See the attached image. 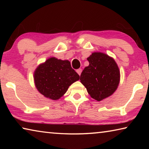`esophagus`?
Wrapping results in <instances>:
<instances>
[{
  "mask_svg": "<svg viewBox=\"0 0 149 149\" xmlns=\"http://www.w3.org/2000/svg\"><path fill=\"white\" fill-rule=\"evenodd\" d=\"M76 72H77V73L78 74H79V75H81V72H82V70L81 69V68H79V69H77V70H76Z\"/></svg>",
  "mask_w": 149,
  "mask_h": 149,
  "instance_id": "obj_1",
  "label": "esophagus"
}]
</instances>
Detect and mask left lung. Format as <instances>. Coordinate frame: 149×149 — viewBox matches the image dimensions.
<instances>
[{
  "instance_id": "left-lung-1",
  "label": "left lung",
  "mask_w": 149,
  "mask_h": 149,
  "mask_svg": "<svg viewBox=\"0 0 149 149\" xmlns=\"http://www.w3.org/2000/svg\"><path fill=\"white\" fill-rule=\"evenodd\" d=\"M89 65L80 75L81 83L93 99L100 101L112 95L120 83V70L115 60L102 52L87 58Z\"/></svg>"
}]
</instances>
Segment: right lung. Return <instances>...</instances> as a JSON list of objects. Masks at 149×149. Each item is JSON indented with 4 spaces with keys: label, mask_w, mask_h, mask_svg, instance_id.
I'll list each match as a JSON object with an SVG mask.
<instances>
[{
    "label": "right lung",
    "mask_w": 149,
    "mask_h": 149,
    "mask_svg": "<svg viewBox=\"0 0 149 149\" xmlns=\"http://www.w3.org/2000/svg\"><path fill=\"white\" fill-rule=\"evenodd\" d=\"M79 79V75L72 68L68 60L50 58L39 65L34 73L37 90L45 97L59 99L70 85Z\"/></svg>",
    "instance_id": "add662e5"
}]
</instances>
